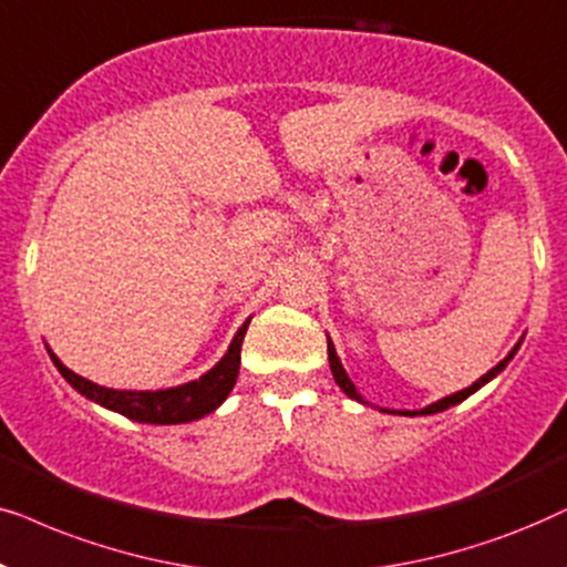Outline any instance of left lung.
<instances>
[{
	"label": "left lung",
	"instance_id": "8db88e82",
	"mask_svg": "<svg viewBox=\"0 0 567 567\" xmlns=\"http://www.w3.org/2000/svg\"><path fill=\"white\" fill-rule=\"evenodd\" d=\"M327 344H329V365H331V373H334V381H337V386H339V389H342V391H344V394H347V396H350V399H358V402H362V396L358 394V389H354V383L350 381V375H347V373H344L342 362H339V358H337V350H334V344H331V339H327ZM518 344H520V342H518ZM518 344H516V347H513V350L508 352V358H505V360H501V362H497V365L493 368V371H489V373H485V375H482V379H480V381H474L470 389H464V391H456V394H451V396H446V399H441V402L430 404V406H425V410H420V412H394V414H410V417H414V414H435V412H443V410H449V406H454V404H458V402H464V399H466V396H472V394H474V391H477V389H482V386H485V383H487V381H493V379H495V375H497V373H501L505 365H508V362L513 360V354H516V350H518ZM362 404H365V402H362ZM386 412H389V410H386Z\"/></svg>",
	"mask_w": 567,
	"mask_h": 567
}]
</instances>
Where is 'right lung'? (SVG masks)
I'll list each match as a JSON object with an SVG mask.
<instances>
[{
	"label": "right lung",
	"mask_w": 567,
	"mask_h": 567,
	"mask_svg": "<svg viewBox=\"0 0 567 567\" xmlns=\"http://www.w3.org/2000/svg\"><path fill=\"white\" fill-rule=\"evenodd\" d=\"M248 321L238 329L233 342L225 352V358L217 362L213 371L202 375L199 381H188L184 386L165 389V391H116L97 386V383L82 379L62 365V360L51 352V360L59 368V373L80 391L82 396L93 399L105 410H113L124 417L137 422H153V425H178V422H192L215 412L236 386L238 368H240V344H244Z\"/></svg>",
	"instance_id": "obj_1"
}]
</instances>
